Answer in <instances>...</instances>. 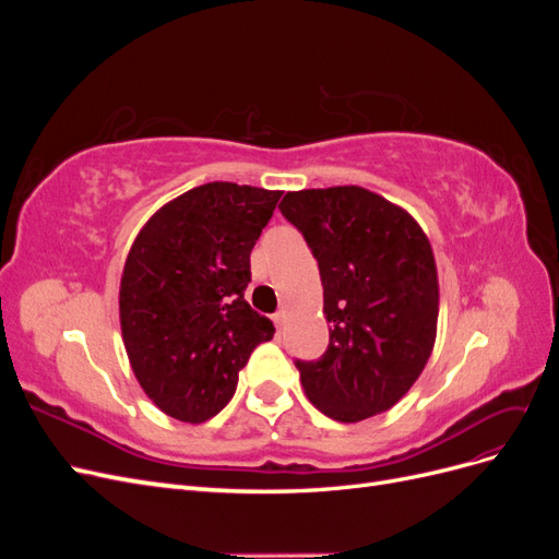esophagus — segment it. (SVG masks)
Listing matches in <instances>:
<instances>
[{"label": "esophagus", "instance_id": "obj_1", "mask_svg": "<svg viewBox=\"0 0 559 559\" xmlns=\"http://www.w3.org/2000/svg\"><path fill=\"white\" fill-rule=\"evenodd\" d=\"M284 321H286V312H277V314H275V324H277L280 331H282V326H284Z\"/></svg>", "mask_w": 559, "mask_h": 559}]
</instances>
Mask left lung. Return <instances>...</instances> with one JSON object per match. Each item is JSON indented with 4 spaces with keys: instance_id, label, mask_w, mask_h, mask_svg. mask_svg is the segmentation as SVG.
I'll return each instance as SVG.
<instances>
[{
    "instance_id": "obj_1",
    "label": "left lung",
    "mask_w": 559,
    "mask_h": 559,
    "mask_svg": "<svg viewBox=\"0 0 559 559\" xmlns=\"http://www.w3.org/2000/svg\"><path fill=\"white\" fill-rule=\"evenodd\" d=\"M280 210L308 240L324 286L331 341L319 361H296L306 396L345 425L389 411L436 343L441 294L427 233L361 186L289 191Z\"/></svg>"
}]
</instances>
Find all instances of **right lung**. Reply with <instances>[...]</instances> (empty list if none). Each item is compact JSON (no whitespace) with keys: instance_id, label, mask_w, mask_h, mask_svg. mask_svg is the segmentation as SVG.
Here are the masks:
<instances>
[{"instance_id":"right-lung-1","label":"right lung","mask_w":559,"mask_h":559,"mask_svg":"<svg viewBox=\"0 0 559 559\" xmlns=\"http://www.w3.org/2000/svg\"><path fill=\"white\" fill-rule=\"evenodd\" d=\"M282 191L210 181L151 214L118 289L128 361L144 394L179 421L226 408L273 321L245 300L249 253Z\"/></svg>"}]
</instances>
